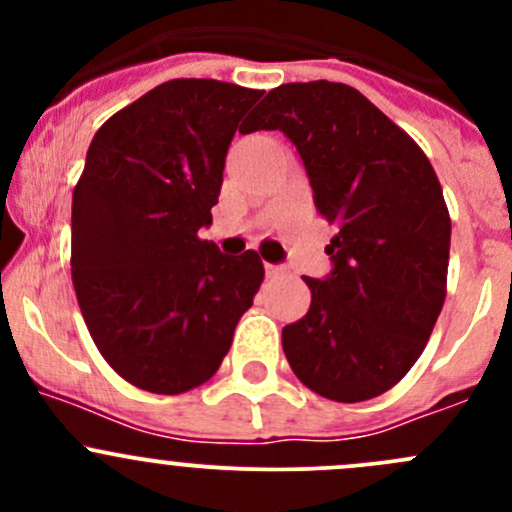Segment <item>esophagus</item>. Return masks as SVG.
<instances>
[{
  "instance_id": "esophagus-1",
  "label": "esophagus",
  "mask_w": 512,
  "mask_h": 512,
  "mask_svg": "<svg viewBox=\"0 0 512 512\" xmlns=\"http://www.w3.org/2000/svg\"><path fill=\"white\" fill-rule=\"evenodd\" d=\"M265 272H267V277H280V275H285L287 267L285 265H265Z\"/></svg>"
}]
</instances>
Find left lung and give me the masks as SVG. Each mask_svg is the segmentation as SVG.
<instances>
[{"mask_svg": "<svg viewBox=\"0 0 512 512\" xmlns=\"http://www.w3.org/2000/svg\"><path fill=\"white\" fill-rule=\"evenodd\" d=\"M282 131L337 227L332 270L309 312L282 329L307 389L342 404L389 391L416 364L446 299L451 218L421 148L364 94L309 81L272 89L245 133Z\"/></svg>", "mask_w": 512, "mask_h": 512, "instance_id": "obj_1", "label": "left lung"}]
</instances>
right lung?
Returning <instances> with one entry per match:
<instances>
[{
  "mask_svg": "<svg viewBox=\"0 0 512 512\" xmlns=\"http://www.w3.org/2000/svg\"><path fill=\"white\" fill-rule=\"evenodd\" d=\"M262 91L175 79L108 118L71 203V277L98 352L153 394H183L223 364L265 267L223 255L213 223L225 156Z\"/></svg>",
  "mask_w": 512,
  "mask_h": 512,
  "instance_id": "right-lung-1",
  "label": "right lung"
}]
</instances>
